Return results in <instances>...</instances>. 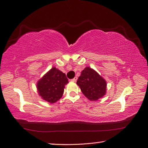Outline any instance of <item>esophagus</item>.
Instances as JSON below:
<instances>
[{"instance_id":"1","label":"esophagus","mask_w":148,"mask_h":148,"mask_svg":"<svg viewBox=\"0 0 148 148\" xmlns=\"http://www.w3.org/2000/svg\"><path fill=\"white\" fill-rule=\"evenodd\" d=\"M77 79H78V78H77V77H75L74 78H73L72 79H71V81H72V82H77Z\"/></svg>"}]
</instances>
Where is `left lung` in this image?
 Here are the masks:
<instances>
[{
    "label": "left lung",
    "instance_id": "left-lung-1",
    "mask_svg": "<svg viewBox=\"0 0 148 148\" xmlns=\"http://www.w3.org/2000/svg\"><path fill=\"white\" fill-rule=\"evenodd\" d=\"M77 84L83 95L92 101L100 99L106 93V80L89 66H86L82 71Z\"/></svg>",
    "mask_w": 148,
    "mask_h": 148
}]
</instances>
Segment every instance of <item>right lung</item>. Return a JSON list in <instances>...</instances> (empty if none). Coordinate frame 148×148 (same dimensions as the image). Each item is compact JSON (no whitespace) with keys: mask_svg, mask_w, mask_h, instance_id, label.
Returning <instances> with one entry per match:
<instances>
[{"mask_svg":"<svg viewBox=\"0 0 148 148\" xmlns=\"http://www.w3.org/2000/svg\"><path fill=\"white\" fill-rule=\"evenodd\" d=\"M68 83L66 75L53 67L38 82V94L42 99L53 104L62 97L65 85Z\"/></svg>","mask_w":148,"mask_h":148,"instance_id":"add662e5","label":"right lung"}]
</instances>
